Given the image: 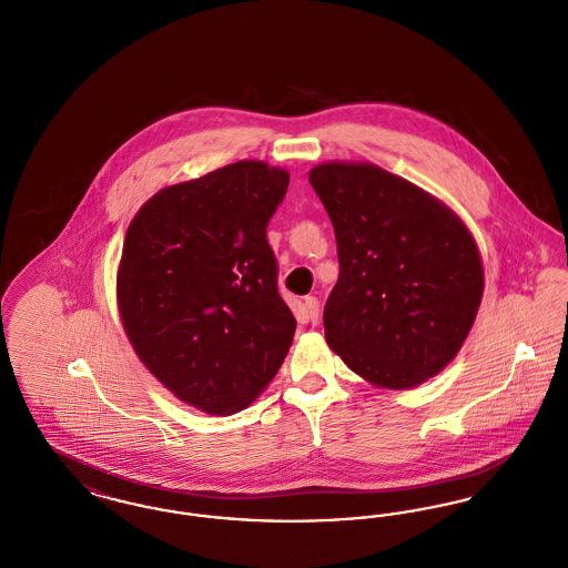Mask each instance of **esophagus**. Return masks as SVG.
I'll list each match as a JSON object with an SVG mask.
<instances>
[{
    "label": "esophagus",
    "mask_w": 568,
    "mask_h": 568,
    "mask_svg": "<svg viewBox=\"0 0 568 568\" xmlns=\"http://www.w3.org/2000/svg\"><path fill=\"white\" fill-rule=\"evenodd\" d=\"M304 311L311 324L320 322V300L315 296L304 297Z\"/></svg>",
    "instance_id": "esophagus-1"
}]
</instances>
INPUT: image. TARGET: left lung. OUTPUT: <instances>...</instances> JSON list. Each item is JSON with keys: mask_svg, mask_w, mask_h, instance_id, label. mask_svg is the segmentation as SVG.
<instances>
[{"mask_svg": "<svg viewBox=\"0 0 568 568\" xmlns=\"http://www.w3.org/2000/svg\"><path fill=\"white\" fill-rule=\"evenodd\" d=\"M308 181L338 246L341 272L324 311L329 349L385 389L438 375L484 297V264L466 223L375 163H320Z\"/></svg>", "mask_w": 568, "mask_h": 568, "instance_id": "left-lung-1", "label": "left lung"}]
</instances>
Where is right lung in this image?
Segmentation results:
<instances>
[{"mask_svg": "<svg viewBox=\"0 0 568 568\" xmlns=\"http://www.w3.org/2000/svg\"><path fill=\"white\" fill-rule=\"evenodd\" d=\"M290 172L243 160L158 191L135 213L116 306L140 362L209 415L251 405L292 347L266 225Z\"/></svg>", "mask_w": 568, "mask_h": 568, "instance_id": "right-lung-1", "label": "right lung"}]
</instances>
